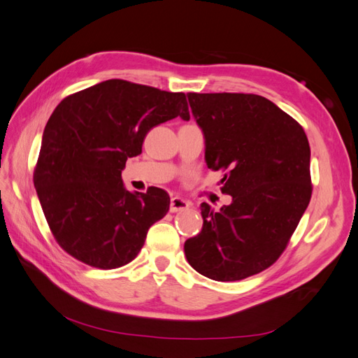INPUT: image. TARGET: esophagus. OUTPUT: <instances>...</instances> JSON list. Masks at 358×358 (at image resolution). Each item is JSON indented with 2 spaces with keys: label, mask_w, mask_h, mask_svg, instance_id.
<instances>
[{
  "label": "esophagus",
  "mask_w": 358,
  "mask_h": 358,
  "mask_svg": "<svg viewBox=\"0 0 358 358\" xmlns=\"http://www.w3.org/2000/svg\"><path fill=\"white\" fill-rule=\"evenodd\" d=\"M189 208V203L187 200H183L180 197H171L170 200V212H180V210H185Z\"/></svg>",
  "instance_id": "1"
}]
</instances>
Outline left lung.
<instances>
[{"label": "left lung", "instance_id": "obj_1", "mask_svg": "<svg viewBox=\"0 0 358 358\" xmlns=\"http://www.w3.org/2000/svg\"><path fill=\"white\" fill-rule=\"evenodd\" d=\"M204 159L224 170L231 203H201L203 229L185 242L194 270L213 280L263 272L284 252L310 194V148L301 125L255 94H187Z\"/></svg>", "mask_w": 358, "mask_h": 358}]
</instances>
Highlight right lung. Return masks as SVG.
<instances>
[{
  "instance_id": "1",
  "label": "right lung",
  "mask_w": 358,
  "mask_h": 358,
  "mask_svg": "<svg viewBox=\"0 0 358 358\" xmlns=\"http://www.w3.org/2000/svg\"><path fill=\"white\" fill-rule=\"evenodd\" d=\"M189 121L183 92L110 79L64 99L41 138L34 187L52 234L79 262L116 268L142 249L149 227L164 218L169 194L125 189L121 173L142 154L150 128Z\"/></svg>"
}]
</instances>
